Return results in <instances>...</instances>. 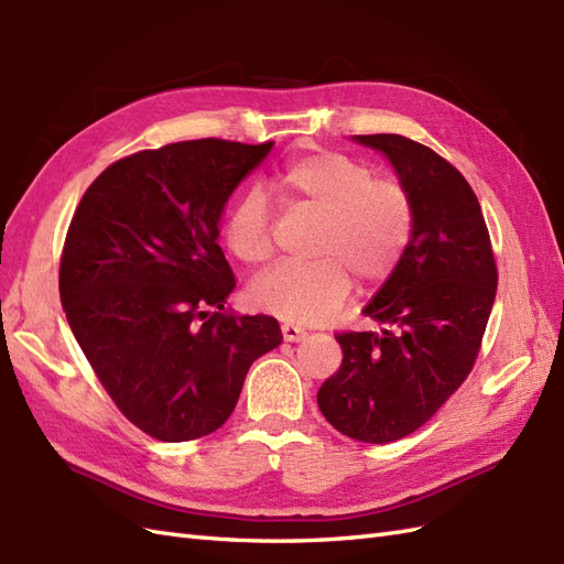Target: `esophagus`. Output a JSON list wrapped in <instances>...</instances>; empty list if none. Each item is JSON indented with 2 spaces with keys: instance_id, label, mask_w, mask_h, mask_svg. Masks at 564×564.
<instances>
[{
  "instance_id": "esophagus-1",
  "label": "esophagus",
  "mask_w": 564,
  "mask_h": 564,
  "mask_svg": "<svg viewBox=\"0 0 564 564\" xmlns=\"http://www.w3.org/2000/svg\"><path fill=\"white\" fill-rule=\"evenodd\" d=\"M308 333L301 325H294V323H284L282 325V337L286 339V341H301L304 339Z\"/></svg>"
}]
</instances>
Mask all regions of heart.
I'll return each instance as SVG.
<instances>
[{
	"mask_svg": "<svg viewBox=\"0 0 564 564\" xmlns=\"http://www.w3.org/2000/svg\"><path fill=\"white\" fill-rule=\"evenodd\" d=\"M270 188L294 208L321 215L311 265L280 263L249 286L251 304L282 318L321 323L347 304L351 278L364 286L386 282L411 239L414 208L406 191L388 178H373L364 162L333 150H304L284 164ZM225 243L246 265H258L272 251L265 196L251 188L231 205Z\"/></svg>",
	"mask_w": 564,
	"mask_h": 564,
	"instance_id": "obj_1",
	"label": "heart"
}]
</instances>
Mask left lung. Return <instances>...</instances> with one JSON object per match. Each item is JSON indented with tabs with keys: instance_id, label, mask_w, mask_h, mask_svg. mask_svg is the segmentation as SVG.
Returning a JSON list of instances; mask_svg holds the SVG:
<instances>
[{
	"instance_id": "1",
	"label": "left lung",
	"mask_w": 564,
	"mask_h": 564,
	"mask_svg": "<svg viewBox=\"0 0 564 564\" xmlns=\"http://www.w3.org/2000/svg\"><path fill=\"white\" fill-rule=\"evenodd\" d=\"M386 155L414 208L411 239L364 315L378 329L335 335L341 366L318 390L323 416L359 443L414 433L476 361L498 270L469 182L431 148L397 133L351 135Z\"/></svg>"
}]
</instances>
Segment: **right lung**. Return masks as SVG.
<instances>
[{"label": "right lung", "mask_w": 564, "mask_h": 564, "mask_svg": "<svg viewBox=\"0 0 564 564\" xmlns=\"http://www.w3.org/2000/svg\"><path fill=\"white\" fill-rule=\"evenodd\" d=\"M272 145L141 150L95 178L68 227V327L123 416L162 443L217 431L251 364L282 341L270 315L223 313L237 282L217 243L229 196Z\"/></svg>", "instance_id": "right-lung-1"}]
</instances>
